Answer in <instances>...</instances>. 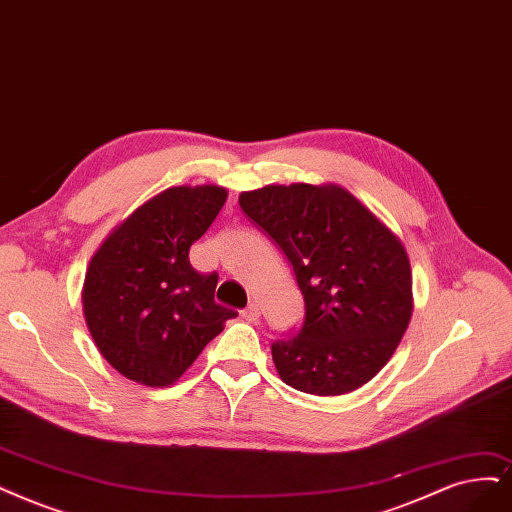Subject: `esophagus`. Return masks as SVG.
Listing matches in <instances>:
<instances>
[{"mask_svg": "<svg viewBox=\"0 0 512 512\" xmlns=\"http://www.w3.org/2000/svg\"><path fill=\"white\" fill-rule=\"evenodd\" d=\"M240 314H242L244 320H249V323H255V320H259V308L255 304H249Z\"/></svg>", "mask_w": 512, "mask_h": 512, "instance_id": "esophagus-1", "label": "esophagus"}]
</instances>
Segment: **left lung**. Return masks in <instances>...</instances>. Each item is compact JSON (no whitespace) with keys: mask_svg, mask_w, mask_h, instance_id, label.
<instances>
[{"mask_svg":"<svg viewBox=\"0 0 512 512\" xmlns=\"http://www.w3.org/2000/svg\"><path fill=\"white\" fill-rule=\"evenodd\" d=\"M240 208L291 261L306 316L272 344L280 380L316 396L365 386L390 361L413 314L403 240L337 183L266 185Z\"/></svg>","mask_w":512,"mask_h":512,"instance_id":"obj_1","label":"left lung"}]
</instances>
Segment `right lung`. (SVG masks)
Here are the masks:
<instances>
[{
    "instance_id": "obj_1",
    "label": "right lung",
    "mask_w": 512,
    "mask_h": 512,
    "mask_svg": "<svg viewBox=\"0 0 512 512\" xmlns=\"http://www.w3.org/2000/svg\"><path fill=\"white\" fill-rule=\"evenodd\" d=\"M227 189L175 185L118 223L90 257L82 312L94 346L126 380L175 384L236 310L215 301L217 274L189 263Z\"/></svg>"
}]
</instances>
